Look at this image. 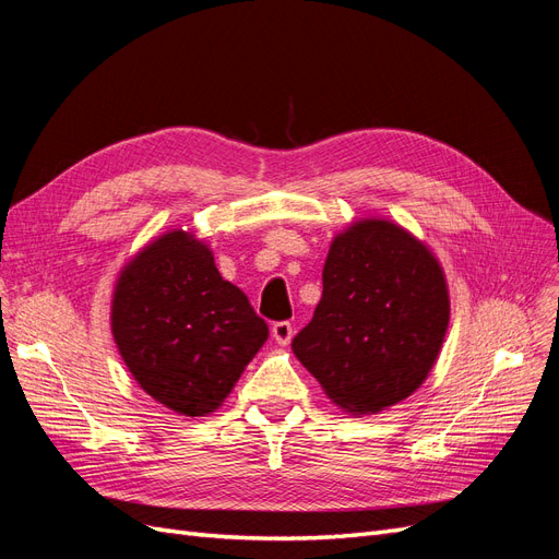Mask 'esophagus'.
I'll return each instance as SVG.
<instances>
[{"label":"esophagus","instance_id":"obj_1","mask_svg":"<svg viewBox=\"0 0 559 559\" xmlns=\"http://www.w3.org/2000/svg\"><path fill=\"white\" fill-rule=\"evenodd\" d=\"M273 337H275V343H280V345H289L292 343V337H294V326L289 324V321H275L273 324Z\"/></svg>","mask_w":559,"mask_h":559}]
</instances>
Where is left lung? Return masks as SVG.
<instances>
[{
  "label": "left lung",
  "instance_id": "obj_1",
  "mask_svg": "<svg viewBox=\"0 0 559 559\" xmlns=\"http://www.w3.org/2000/svg\"><path fill=\"white\" fill-rule=\"evenodd\" d=\"M324 292L292 343L343 413L378 415L425 384L445 343L450 289L431 247L384 216L337 230Z\"/></svg>",
  "mask_w": 559,
  "mask_h": 559
}]
</instances>
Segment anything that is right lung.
<instances>
[{
  "label": "right lung",
  "instance_id": "1",
  "mask_svg": "<svg viewBox=\"0 0 559 559\" xmlns=\"http://www.w3.org/2000/svg\"><path fill=\"white\" fill-rule=\"evenodd\" d=\"M109 321L134 382L183 417L222 408L267 341L265 321L191 228L165 230L123 263Z\"/></svg>",
  "mask_w": 559,
  "mask_h": 559
}]
</instances>
